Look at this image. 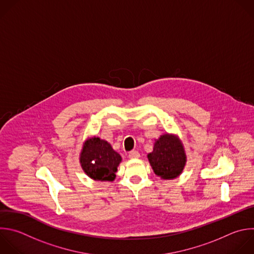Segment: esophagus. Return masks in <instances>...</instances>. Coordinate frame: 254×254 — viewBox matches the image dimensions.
Instances as JSON below:
<instances>
[{
  "mask_svg": "<svg viewBox=\"0 0 254 254\" xmlns=\"http://www.w3.org/2000/svg\"><path fill=\"white\" fill-rule=\"evenodd\" d=\"M128 157L129 158H138L139 157V152L136 150H131L128 153Z\"/></svg>",
  "mask_w": 254,
  "mask_h": 254,
  "instance_id": "34e87169",
  "label": "esophagus"
}]
</instances>
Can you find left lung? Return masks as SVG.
I'll return each mask as SVG.
<instances>
[{
	"mask_svg": "<svg viewBox=\"0 0 254 254\" xmlns=\"http://www.w3.org/2000/svg\"><path fill=\"white\" fill-rule=\"evenodd\" d=\"M156 176L162 180H174L184 171L187 155L180 138L174 134H162L155 140L153 150L147 154Z\"/></svg>",
	"mask_w": 254,
	"mask_h": 254,
	"instance_id": "8db88e82",
	"label": "left lung"
}]
</instances>
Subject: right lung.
I'll return each instance as SVG.
<instances>
[{
	"label": "right lung",
	"mask_w": 254,
	"mask_h": 254,
	"mask_svg": "<svg viewBox=\"0 0 254 254\" xmlns=\"http://www.w3.org/2000/svg\"><path fill=\"white\" fill-rule=\"evenodd\" d=\"M122 156L100 137L88 138L83 143L79 162L83 172L95 181L113 182Z\"/></svg>",
	"instance_id": "obj_1"
}]
</instances>
